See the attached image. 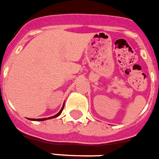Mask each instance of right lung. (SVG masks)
I'll return each instance as SVG.
<instances>
[{
	"label": "right lung",
	"instance_id": "1",
	"mask_svg": "<svg viewBox=\"0 0 159 159\" xmlns=\"http://www.w3.org/2000/svg\"><path fill=\"white\" fill-rule=\"evenodd\" d=\"M63 108H64V106H62V108H61V110L59 111L58 114H57L56 115L54 116H52V117H49V118H38V119H34V118H29L30 120H32V121H45V120H47V119H51V118H57V117H58L59 115H60L61 114V112H62L63 110Z\"/></svg>",
	"mask_w": 159,
	"mask_h": 159
}]
</instances>
